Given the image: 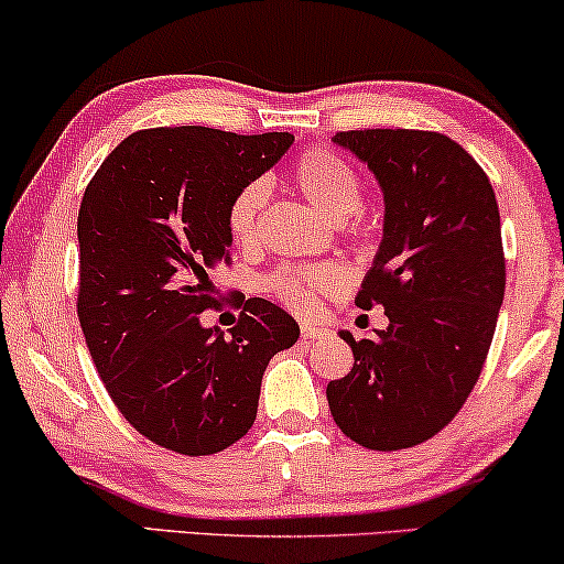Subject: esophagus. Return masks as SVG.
I'll return each mask as SVG.
<instances>
[{"instance_id":"obj_1","label":"esophagus","mask_w":564,"mask_h":564,"mask_svg":"<svg viewBox=\"0 0 564 564\" xmlns=\"http://www.w3.org/2000/svg\"><path fill=\"white\" fill-rule=\"evenodd\" d=\"M332 332L327 327H316V324H304L301 327V337L308 339V343H314V339H327Z\"/></svg>"}]
</instances>
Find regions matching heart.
Listing matches in <instances>:
<instances>
[{"instance_id":"b5f03b06","label":"heart","mask_w":564,"mask_h":564,"mask_svg":"<svg viewBox=\"0 0 564 564\" xmlns=\"http://www.w3.org/2000/svg\"><path fill=\"white\" fill-rule=\"evenodd\" d=\"M293 186L299 188L308 204L327 214L332 221L355 217L362 204L358 173L332 150H308L293 169ZM265 202L268 184L260 178L250 181L248 186L237 192L227 212L229 235L235 237L237 245L256 242ZM339 285H343V275L335 265L291 268V271L275 273L268 281V289L279 293L285 304L296 308V312H312L319 296L337 291Z\"/></svg>"}]
</instances>
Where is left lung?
Instances as JSON below:
<instances>
[{"mask_svg": "<svg viewBox=\"0 0 564 564\" xmlns=\"http://www.w3.org/2000/svg\"><path fill=\"white\" fill-rule=\"evenodd\" d=\"M376 176L383 237L355 304L383 306L386 329L355 339L329 380L339 430L368 449H406L447 426L478 380L503 304L506 263L494 186L440 132L350 130L332 138Z\"/></svg>", "mask_w": 564, "mask_h": 564, "instance_id": "8db88e82", "label": "left lung"}]
</instances>
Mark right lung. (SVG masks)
<instances>
[{
	"label": "right lung",
	"mask_w": 564,
	"mask_h": 564,
	"mask_svg": "<svg viewBox=\"0 0 564 564\" xmlns=\"http://www.w3.org/2000/svg\"><path fill=\"white\" fill-rule=\"evenodd\" d=\"M293 134L158 127L124 138L78 209V319L122 416L181 455L227 449L256 422L260 380L299 324L250 299L225 335L204 327L209 273L229 260V204Z\"/></svg>",
	"instance_id": "right-lung-1"
}]
</instances>
